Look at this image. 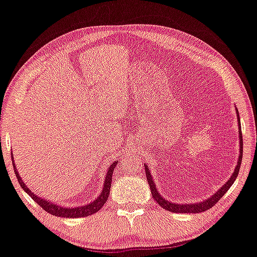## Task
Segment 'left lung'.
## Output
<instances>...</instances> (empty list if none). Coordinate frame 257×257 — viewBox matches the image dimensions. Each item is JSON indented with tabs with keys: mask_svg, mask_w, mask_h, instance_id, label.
Returning <instances> with one entry per match:
<instances>
[{
	"mask_svg": "<svg viewBox=\"0 0 257 257\" xmlns=\"http://www.w3.org/2000/svg\"><path fill=\"white\" fill-rule=\"evenodd\" d=\"M236 113H238V110H236ZM238 120H239V129H240L241 124H240L239 113H238ZM239 134H240V135H239L240 155H239V159H238V165L235 166L234 172H233V174L231 175V178H229L228 181L225 183V185L221 187V188L218 190L216 194L212 195L211 197L208 198V200H204L203 202L194 203V204H177V203H172L170 201L165 200V198H164L162 195L158 193V189H157V187L155 185V181H153V179H152L151 172L148 168L147 164H144L145 174H147V179H148L149 186H150V190H151L153 200L158 203V204L162 206L163 209H165V210H167V211H171V212H175V213H200V212H203V211H206V210H209L210 208H212V206L216 204V203L219 201L225 194H226V191L229 189V187L233 185V182L235 181V179L239 174L240 166H241V160H242V151H243V149H242V147H243L242 134H241V133H239Z\"/></svg>",
	"mask_w": 257,
	"mask_h": 257,
	"instance_id": "1",
	"label": "left lung"
}]
</instances>
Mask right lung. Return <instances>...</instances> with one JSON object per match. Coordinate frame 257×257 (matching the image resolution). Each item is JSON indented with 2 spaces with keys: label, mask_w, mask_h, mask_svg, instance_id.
Here are the masks:
<instances>
[{
  "label": "right lung",
  "mask_w": 257,
  "mask_h": 257,
  "mask_svg": "<svg viewBox=\"0 0 257 257\" xmlns=\"http://www.w3.org/2000/svg\"><path fill=\"white\" fill-rule=\"evenodd\" d=\"M11 160H13V165H14V170H15V174H16V177L18 179V182L21 183V187L23 189H24L26 193H28L31 197H32V200H34V202L38 203L41 208H43L45 211L49 212L51 214H54L56 217H63V218H80V217H87V216H91V214H93L95 212H98L99 210L102 208V205L105 204L107 198H108V195H109V190H110V185H112V177H113V172H114V168L117 165V162L115 160L113 164H110V166L108 167V170H107V173H106V177H105V182H104V188H102L101 193L99 196L95 198L93 202L89 203V204H85V205H82V206H76V208H64V206H61V205H57L54 204V203L51 202V201H47L45 200V198H41L36 195L34 193H32L28 187L25 186V183L23 182V180L19 177L18 172H17V168L16 165H15L14 163V157L11 155Z\"/></svg>",
  "instance_id": "add662e5"
}]
</instances>
